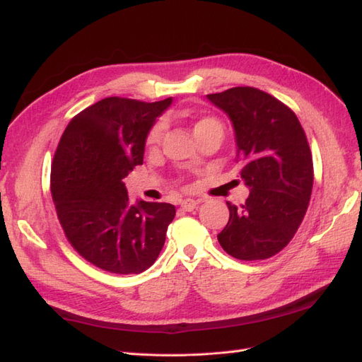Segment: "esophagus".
Wrapping results in <instances>:
<instances>
[{
    "label": "esophagus",
    "instance_id": "34e87169",
    "mask_svg": "<svg viewBox=\"0 0 362 362\" xmlns=\"http://www.w3.org/2000/svg\"><path fill=\"white\" fill-rule=\"evenodd\" d=\"M198 204H199V201H194V199H184L182 202H181V208L184 211H192V210H194L196 206H198Z\"/></svg>",
    "mask_w": 362,
    "mask_h": 362
}]
</instances>
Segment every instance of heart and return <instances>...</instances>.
<instances>
[{
  "mask_svg": "<svg viewBox=\"0 0 362 362\" xmlns=\"http://www.w3.org/2000/svg\"><path fill=\"white\" fill-rule=\"evenodd\" d=\"M164 129H166V124L164 120H158L152 128L149 129L146 141L148 145H156L161 140ZM192 131L196 139H199L208 133H221L223 136V125L218 119L211 117V116H201L198 119H194V122L192 125Z\"/></svg>",
  "mask_w": 362,
  "mask_h": 362,
  "instance_id": "heart-1",
  "label": "heart"
}]
</instances>
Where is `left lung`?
<instances>
[{"mask_svg":"<svg viewBox=\"0 0 362 362\" xmlns=\"http://www.w3.org/2000/svg\"><path fill=\"white\" fill-rule=\"evenodd\" d=\"M233 122L240 178L249 187L243 205L229 208L217 235L226 254L255 261L276 255L298 231L313 192V156L291 108L255 87L206 95Z\"/></svg>","mask_w":362,"mask_h":362,"instance_id":"1","label":"left lung"}]
</instances>
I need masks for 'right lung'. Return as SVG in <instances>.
<instances>
[{
  "label": "right lung",
  "instance_id": "obj_1",
  "mask_svg": "<svg viewBox=\"0 0 362 362\" xmlns=\"http://www.w3.org/2000/svg\"><path fill=\"white\" fill-rule=\"evenodd\" d=\"M172 98L144 103L110 96L71 119L51 168V193L64 235L93 266L141 273L164 246L175 206L131 204L124 178L144 164L145 141Z\"/></svg>",
  "mask_w": 362,
  "mask_h": 362
}]
</instances>
